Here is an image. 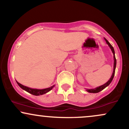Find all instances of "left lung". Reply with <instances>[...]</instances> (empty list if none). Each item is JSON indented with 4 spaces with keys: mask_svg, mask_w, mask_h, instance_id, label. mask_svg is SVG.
<instances>
[{
    "mask_svg": "<svg viewBox=\"0 0 129 129\" xmlns=\"http://www.w3.org/2000/svg\"><path fill=\"white\" fill-rule=\"evenodd\" d=\"M105 40H106V42H107V44H108V45H109V47H110V48H111V50H112V52H113V55H114L113 56V57H114V66H113V74H112V76H111V78H110V79H109V81H108L106 84H104V85H101V86L98 87H96V88H94V89H87V91H88V92H89V93H98V92H100V91H101V90H103V89H104V88H106V87H107L108 85H109V84L111 83V82H112V80H113V79L114 75H115V69H116V58H115V50H114L113 47H112V45H111L110 43H109V41H108L106 39H105Z\"/></svg>",
    "mask_w": 129,
    "mask_h": 129,
    "instance_id": "obj_1",
    "label": "left lung"
}]
</instances>
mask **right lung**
<instances>
[{"instance_id":"add662e5","label":"right lung","mask_w":129,"mask_h":129,"mask_svg":"<svg viewBox=\"0 0 129 129\" xmlns=\"http://www.w3.org/2000/svg\"><path fill=\"white\" fill-rule=\"evenodd\" d=\"M17 84L19 85V86L20 87V88H22L23 90H25V91H27L31 94H33V95H36V96H39V95H42V94H45V93L48 92V91H50L52 88L54 87V85H53V86L49 87V88H45V89H35V88H29V87H27L26 86H24V85H22L21 84L19 83L18 82H17Z\"/></svg>"}]
</instances>
